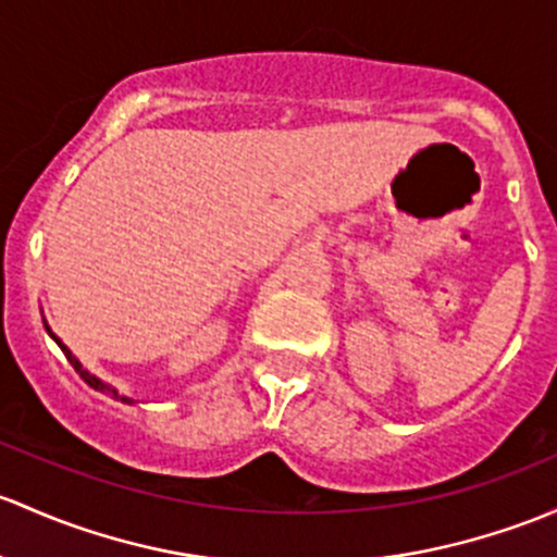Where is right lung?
I'll return each mask as SVG.
<instances>
[{
    "label": "right lung",
    "instance_id": "right-lung-1",
    "mask_svg": "<svg viewBox=\"0 0 557 557\" xmlns=\"http://www.w3.org/2000/svg\"><path fill=\"white\" fill-rule=\"evenodd\" d=\"M45 327H47V325H45ZM47 333H50V336H52V338H55V344H58V347H61V349H63V355H66V360H69V362H72V366H74V371H77V373H79V376H82V379H85V382L92 386V389L103 392V395H111V397H114V400H122V403H133V400H131V397L120 395V392H116V389H114V386L103 384V382H101V379H98V376H92V373H90V371H85V368H82V362L77 360V357H74V355H72V349H69V347H66V344H63V342H61V338H58V336H55V333H52V331H50V327H47Z\"/></svg>",
    "mask_w": 557,
    "mask_h": 557
}]
</instances>
